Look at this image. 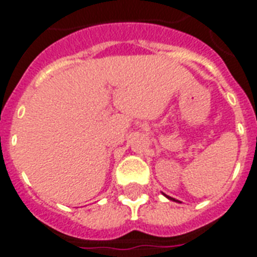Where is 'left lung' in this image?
Returning <instances> with one entry per match:
<instances>
[{
	"label": "left lung",
	"instance_id": "8db88e82",
	"mask_svg": "<svg viewBox=\"0 0 257 257\" xmlns=\"http://www.w3.org/2000/svg\"><path fill=\"white\" fill-rule=\"evenodd\" d=\"M164 195H165V194H164ZM165 197L168 198V199H170V201H174V202H178V203H181V202H179V201H177V199H174V198H172V197H168V195H165Z\"/></svg>",
	"mask_w": 257,
	"mask_h": 257
}]
</instances>
